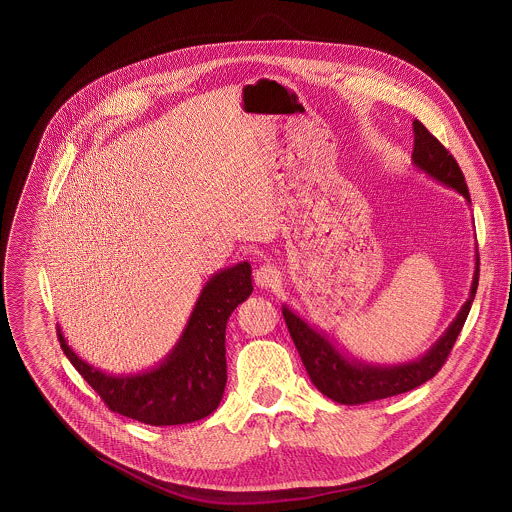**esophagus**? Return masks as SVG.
<instances>
[{
	"mask_svg": "<svg viewBox=\"0 0 512 512\" xmlns=\"http://www.w3.org/2000/svg\"><path fill=\"white\" fill-rule=\"evenodd\" d=\"M255 283L259 284L261 288H273L281 283V273L275 265H261L255 273Z\"/></svg>",
	"mask_w": 512,
	"mask_h": 512,
	"instance_id": "34e87169",
	"label": "esophagus"
}]
</instances>
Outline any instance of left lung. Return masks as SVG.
<instances>
[{
  "label": "left lung",
  "mask_w": 512,
  "mask_h": 512,
  "mask_svg": "<svg viewBox=\"0 0 512 512\" xmlns=\"http://www.w3.org/2000/svg\"><path fill=\"white\" fill-rule=\"evenodd\" d=\"M414 151L412 163L418 171L426 172L440 184L454 188L467 204H471L465 176L455 163L450 151L418 121L414 119ZM479 283V253L475 251V273L469 288V298L457 312L454 322L442 334L422 357L398 363V365H373L359 361L355 357L343 355L340 349L330 341L324 332L312 328L306 320L294 314L286 304L283 316L290 338L294 341L300 359L308 371L314 387L324 395L340 404H363L379 398L395 397L400 393L412 391L422 383L430 381L446 363L455 340L467 320L471 302Z\"/></svg>",
  "instance_id": "1"
}]
</instances>
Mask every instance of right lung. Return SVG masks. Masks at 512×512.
<instances>
[{"label": "right lung", "instance_id": "add662e5", "mask_svg": "<svg viewBox=\"0 0 512 512\" xmlns=\"http://www.w3.org/2000/svg\"><path fill=\"white\" fill-rule=\"evenodd\" d=\"M251 292L247 261L212 275L171 353L143 373L110 375L80 359L60 328L58 341L76 371L110 410L149 426L196 422L212 414L224 397L228 318Z\"/></svg>", "mask_w": 512, "mask_h": 512}]
</instances>
